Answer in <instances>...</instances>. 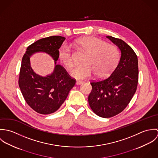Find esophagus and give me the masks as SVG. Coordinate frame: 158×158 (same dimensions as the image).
<instances>
[{
    "label": "esophagus",
    "mask_w": 158,
    "mask_h": 158,
    "mask_svg": "<svg viewBox=\"0 0 158 158\" xmlns=\"http://www.w3.org/2000/svg\"><path fill=\"white\" fill-rule=\"evenodd\" d=\"M83 83V82L82 81H77V82H76V85H81Z\"/></svg>",
    "instance_id": "1"
}]
</instances>
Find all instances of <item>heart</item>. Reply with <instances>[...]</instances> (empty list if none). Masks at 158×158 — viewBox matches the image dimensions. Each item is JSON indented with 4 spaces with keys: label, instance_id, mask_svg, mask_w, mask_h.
Returning a JSON list of instances; mask_svg holds the SVG:
<instances>
[{
    "label": "heart",
    "instance_id": "heart-1",
    "mask_svg": "<svg viewBox=\"0 0 158 158\" xmlns=\"http://www.w3.org/2000/svg\"><path fill=\"white\" fill-rule=\"evenodd\" d=\"M75 45L86 52L81 65L73 69L70 75L78 80H84L94 73L98 78H103L112 72L119 59V52L114 45L90 36L77 40ZM58 58L63 65L71 69L73 66V54L71 47L64 44L58 50Z\"/></svg>",
    "mask_w": 158,
    "mask_h": 158
}]
</instances>
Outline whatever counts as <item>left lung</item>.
<instances>
[{
	"label": "left lung",
	"instance_id": "left-lung-1",
	"mask_svg": "<svg viewBox=\"0 0 158 158\" xmlns=\"http://www.w3.org/2000/svg\"><path fill=\"white\" fill-rule=\"evenodd\" d=\"M118 47L121 56L111 75L103 80L90 83L92 91L88 97L90 108L97 115L109 118L127 106L138 83V60L133 48L123 40L107 36Z\"/></svg>",
	"mask_w": 158,
	"mask_h": 158
}]
</instances>
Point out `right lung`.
<instances>
[{"label": "right lung", "instance_id": "obj_1", "mask_svg": "<svg viewBox=\"0 0 158 158\" xmlns=\"http://www.w3.org/2000/svg\"><path fill=\"white\" fill-rule=\"evenodd\" d=\"M65 40L60 36L39 40L27 47L23 56L19 86L27 103L38 113L49 114L57 111L75 84L65 69L56 64L58 50ZM38 52L49 54L55 62L53 72L45 77L36 74L31 67L30 56Z\"/></svg>", "mask_w": 158, "mask_h": 158}]
</instances>
